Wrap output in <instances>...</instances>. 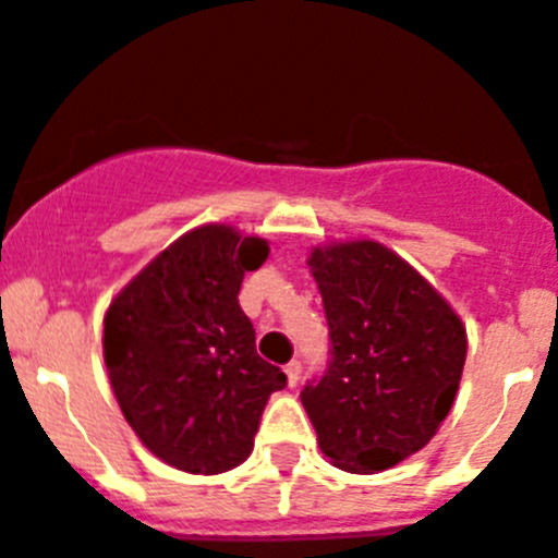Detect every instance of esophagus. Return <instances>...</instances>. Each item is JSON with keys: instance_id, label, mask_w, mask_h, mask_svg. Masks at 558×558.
<instances>
[{"instance_id": "obj_1", "label": "esophagus", "mask_w": 558, "mask_h": 558, "mask_svg": "<svg viewBox=\"0 0 558 558\" xmlns=\"http://www.w3.org/2000/svg\"><path fill=\"white\" fill-rule=\"evenodd\" d=\"M284 374H288V386L295 388L299 386V379H302V363H299V360H290L288 366H284Z\"/></svg>"}]
</instances>
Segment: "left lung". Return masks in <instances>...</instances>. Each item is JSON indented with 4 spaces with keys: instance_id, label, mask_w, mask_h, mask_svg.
<instances>
[{
    "instance_id": "1",
    "label": "left lung",
    "mask_w": 558,
    "mask_h": 558,
    "mask_svg": "<svg viewBox=\"0 0 558 558\" xmlns=\"http://www.w3.org/2000/svg\"><path fill=\"white\" fill-rule=\"evenodd\" d=\"M332 360L302 405L338 470L368 475L418 452L456 402L466 327L447 299L374 240L318 245L307 259Z\"/></svg>"
}]
</instances>
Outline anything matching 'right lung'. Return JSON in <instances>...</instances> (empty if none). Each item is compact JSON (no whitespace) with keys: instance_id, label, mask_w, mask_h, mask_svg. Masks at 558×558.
<instances>
[{"instance_id":"right-lung-1","label":"right lung","mask_w":558,"mask_h":558,"mask_svg":"<svg viewBox=\"0 0 558 558\" xmlns=\"http://www.w3.org/2000/svg\"><path fill=\"white\" fill-rule=\"evenodd\" d=\"M263 236L206 223L181 234L113 295L102 357L113 397L142 445L192 475L245 461L279 366L256 354L236 293L268 259Z\"/></svg>"}]
</instances>
